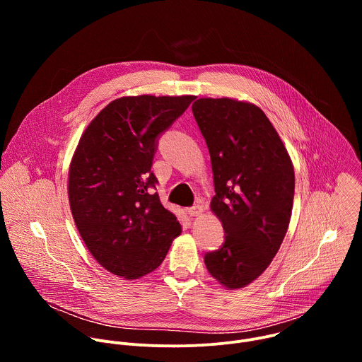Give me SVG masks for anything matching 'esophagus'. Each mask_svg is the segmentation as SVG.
<instances>
[{
    "mask_svg": "<svg viewBox=\"0 0 362 362\" xmlns=\"http://www.w3.org/2000/svg\"><path fill=\"white\" fill-rule=\"evenodd\" d=\"M187 212H189V215H190V216H199V215L203 212V204L197 203V204L192 206V208H189V209H187Z\"/></svg>",
    "mask_w": 362,
    "mask_h": 362,
    "instance_id": "esophagus-1",
    "label": "esophagus"
}]
</instances>
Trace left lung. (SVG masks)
Returning a JSON list of instances; mask_svg holds the SVG:
<instances>
[{
	"label": "left lung",
	"instance_id": "left-lung-1",
	"mask_svg": "<svg viewBox=\"0 0 362 362\" xmlns=\"http://www.w3.org/2000/svg\"><path fill=\"white\" fill-rule=\"evenodd\" d=\"M192 112L211 153V208L225 230L204 265L223 286L238 289L259 276L281 247L292 214L293 166L269 119L250 103L199 98Z\"/></svg>",
	"mask_w": 362,
	"mask_h": 362
}]
</instances>
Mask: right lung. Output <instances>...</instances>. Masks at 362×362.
<instances>
[{
    "label": "right lung",
    "instance_id": "right-lung-1",
    "mask_svg": "<svg viewBox=\"0 0 362 362\" xmlns=\"http://www.w3.org/2000/svg\"><path fill=\"white\" fill-rule=\"evenodd\" d=\"M193 95L122 97L83 133L69 172L76 226L94 259L109 272L137 279L156 269L180 235L177 218L156 193L151 172L160 136Z\"/></svg>",
    "mask_w": 362,
    "mask_h": 362
}]
</instances>
